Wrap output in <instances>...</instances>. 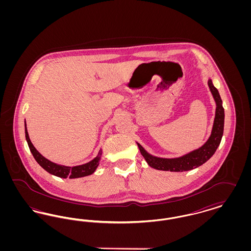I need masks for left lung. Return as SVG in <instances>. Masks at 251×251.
Wrapping results in <instances>:
<instances>
[{"instance_id": "1", "label": "left lung", "mask_w": 251, "mask_h": 251, "mask_svg": "<svg viewBox=\"0 0 251 251\" xmlns=\"http://www.w3.org/2000/svg\"><path fill=\"white\" fill-rule=\"evenodd\" d=\"M208 85L216 103L214 125H213L212 133L209 139L200 149L195 150L185 155L180 156L178 158H171V159L159 158V157L151 155L145 151V149L140 144L137 143L141 154L143 155L150 167H153L158 170H164V171H173V172L188 171L201 166L215 154L216 149L218 148L219 144L221 142L223 131H224L225 113L222 105V100L218 93V90L214 86L211 79L208 80Z\"/></svg>"}]
</instances>
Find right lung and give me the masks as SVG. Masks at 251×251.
Here are the masks:
<instances>
[{"label": "right lung", "mask_w": 251, "mask_h": 251, "mask_svg": "<svg viewBox=\"0 0 251 251\" xmlns=\"http://www.w3.org/2000/svg\"><path fill=\"white\" fill-rule=\"evenodd\" d=\"M25 137H26V141L29 146V149L34 156V158L36 159V162L39 164V166L43 167L50 174H52L59 178L75 179V178H81L84 176H88V175H91L92 173H94L97 167L99 166V162H100V156H101V151H99L97 157H95L92 161H90L84 165L72 167H65V166L57 165L55 163L49 161L48 159H46L44 156L41 155L36 151V148L34 147V145L32 144L30 138H29V134H28V131L26 129V124H25Z\"/></svg>", "instance_id": "add662e5"}]
</instances>
